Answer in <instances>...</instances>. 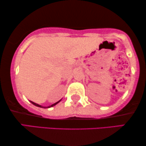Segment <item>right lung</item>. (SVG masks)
Instances as JSON below:
<instances>
[{"label": "right lung", "mask_w": 146, "mask_h": 146, "mask_svg": "<svg viewBox=\"0 0 146 146\" xmlns=\"http://www.w3.org/2000/svg\"><path fill=\"white\" fill-rule=\"evenodd\" d=\"M60 100H59V101H58V102H56V103H54V104H52V105H51V106H48V107H47V108H50V107H52V106H54V105H56V104H58V102H60ZM31 102H32V104H34V105H35V106H38V107H40V108H43V106H41V105H39V104H36V103H35V102H32V101H31Z\"/></svg>", "instance_id": "right-lung-1"}]
</instances>
